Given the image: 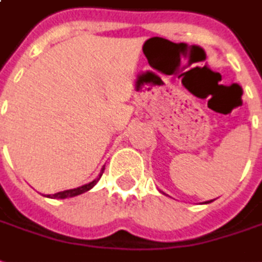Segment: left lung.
Masks as SVG:
<instances>
[{
	"label": "left lung",
	"instance_id": "8db88e82",
	"mask_svg": "<svg viewBox=\"0 0 262 262\" xmlns=\"http://www.w3.org/2000/svg\"><path fill=\"white\" fill-rule=\"evenodd\" d=\"M209 202H212V201H209ZM206 204H208V202H206Z\"/></svg>",
	"mask_w": 262,
	"mask_h": 262
}]
</instances>
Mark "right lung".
Returning <instances> with one entry per match:
<instances>
[{
  "label": "right lung",
  "mask_w": 262,
  "mask_h": 262,
  "mask_svg": "<svg viewBox=\"0 0 262 262\" xmlns=\"http://www.w3.org/2000/svg\"><path fill=\"white\" fill-rule=\"evenodd\" d=\"M103 172H104V168L101 169V173H103ZM99 179H100V178H97V179H94L93 182L87 183V185H83V186H80V188H76V189H69V191L57 192V193H54V195H47V196H49V198H58V199H66V198H73V196H77V195H80V193H83V192H87L89 189H92L94 185L99 182Z\"/></svg>",
  "instance_id": "add662e5"
}]
</instances>
